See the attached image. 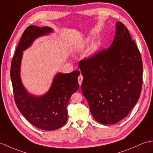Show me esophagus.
I'll return each mask as SVG.
<instances>
[{"label":"esophagus","mask_w":153,"mask_h":153,"mask_svg":"<svg viewBox=\"0 0 153 153\" xmlns=\"http://www.w3.org/2000/svg\"><path fill=\"white\" fill-rule=\"evenodd\" d=\"M83 79V76H82V75H80V76L78 77V78H77V79H78V83H79V85H82Z\"/></svg>","instance_id":"34e87169"}]
</instances>
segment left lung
Wrapping results in <instances>:
<instances>
[{"instance_id":"8db88e82","label":"left lung","mask_w":153,"mask_h":153,"mask_svg":"<svg viewBox=\"0 0 153 153\" xmlns=\"http://www.w3.org/2000/svg\"><path fill=\"white\" fill-rule=\"evenodd\" d=\"M82 91L93 118L102 124H114L128 115L140 97L143 62L140 52L128 29L116 24L108 49L82 60Z\"/></svg>"}]
</instances>
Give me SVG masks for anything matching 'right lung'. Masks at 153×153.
Segmentation results:
<instances>
[{"mask_svg": "<svg viewBox=\"0 0 153 153\" xmlns=\"http://www.w3.org/2000/svg\"><path fill=\"white\" fill-rule=\"evenodd\" d=\"M53 32L48 27L30 25L23 33L13 56L10 77L16 105L22 115L32 125L43 130H55L68 120V103L71 96L79 89L78 70L70 74L58 73L54 77L48 91L45 95H32L24 88L20 78L23 51L30 47L35 39Z\"/></svg>", "mask_w": 153, "mask_h": 153, "instance_id": "obj_1", "label": "right lung"}]
</instances>
